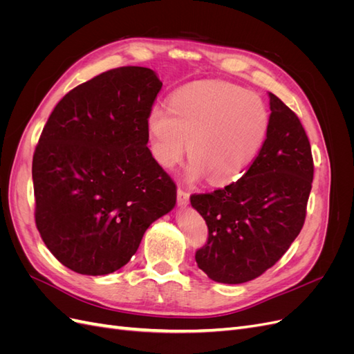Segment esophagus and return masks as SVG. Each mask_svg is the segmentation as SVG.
I'll return each instance as SVG.
<instances>
[{
  "label": "esophagus",
  "mask_w": 354,
  "mask_h": 354,
  "mask_svg": "<svg viewBox=\"0 0 354 354\" xmlns=\"http://www.w3.org/2000/svg\"><path fill=\"white\" fill-rule=\"evenodd\" d=\"M177 202H178V205H181V207H185L189 203V194L185 189H181V187L177 189Z\"/></svg>",
  "instance_id": "1"
}]
</instances>
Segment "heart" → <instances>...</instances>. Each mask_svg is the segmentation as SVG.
I'll list each match as a JSON object with an SVG mask.
<instances>
[{"label":"heart","instance_id":"1","mask_svg":"<svg viewBox=\"0 0 354 354\" xmlns=\"http://www.w3.org/2000/svg\"><path fill=\"white\" fill-rule=\"evenodd\" d=\"M269 109L259 94L230 82H199L180 88L169 108L153 106L147 130L159 165L174 168L189 140V180L208 176L214 185L239 178L269 131Z\"/></svg>","mask_w":354,"mask_h":354}]
</instances>
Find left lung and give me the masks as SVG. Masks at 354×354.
<instances>
[{
    "label": "left lung",
    "mask_w": 354,
    "mask_h": 354,
    "mask_svg": "<svg viewBox=\"0 0 354 354\" xmlns=\"http://www.w3.org/2000/svg\"><path fill=\"white\" fill-rule=\"evenodd\" d=\"M266 140L246 173L190 203L208 226L198 267L220 283L261 276L301 232L313 181V156L298 116L274 94Z\"/></svg>",
    "instance_id": "1"
}]
</instances>
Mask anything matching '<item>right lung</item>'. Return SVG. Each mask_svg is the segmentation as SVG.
Here are the masks:
<instances>
[{
  "mask_svg": "<svg viewBox=\"0 0 354 354\" xmlns=\"http://www.w3.org/2000/svg\"><path fill=\"white\" fill-rule=\"evenodd\" d=\"M160 88L149 68L106 71L71 90L44 125L32 159L35 224L73 272L121 269L176 205V183L146 146Z\"/></svg>",
  "mask_w": 354,
  "mask_h": 354,
  "instance_id": "add662e5",
  "label": "right lung"
}]
</instances>
